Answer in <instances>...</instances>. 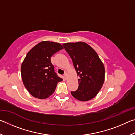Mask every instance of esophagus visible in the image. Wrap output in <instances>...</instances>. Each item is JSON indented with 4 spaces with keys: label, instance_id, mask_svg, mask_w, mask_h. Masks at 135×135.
Here are the masks:
<instances>
[{
    "label": "esophagus",
    "instance_id": "1",
    "mask_svg": "<svg viewBox=\"0 0 135 135\" xmlns=\"http://www.w3.org/2000/svg\"><path fill=\"white\" fill-rule=\"evenodd\" d=\"M64 77H65V79H67V73H65V74H64Z\"/></svg>",
    "mask_w": 135,
    "mask_h": 135
}]
</instances>
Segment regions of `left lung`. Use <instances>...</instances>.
Wrapping results in <instances>:
<instances>
[{
	"mask_svg": "<svg viewBox=\"0 0 135 135\" xmlns=\"http://www.w3.org/2000/svg\"><path fill=\"white\" fill-rule=\"evenodd\" d=\"M72 59L77 76L79 88L72 96L80 101L93 99L100 90L105 80V68L97 52L85 42L62 45Z\"/></svg>",
	"mask_w": 135,
	"mask_h": 135,
	"instance_id": "1",
	"label": "left lung"
}]
</instances>
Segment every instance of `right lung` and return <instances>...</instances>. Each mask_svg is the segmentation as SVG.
<instances>
[{
    "mask_svg": "<svg viewBox=\"0 0 135 135\" xmlns=\"http://www.w3.org/2000/svg\"><path fill=\"white\" fill-rule=\"evenodd\" d=\"M60 43L43 41L35 46L24 58L21 67L22 82L28 92L38 99L48 98L62 81L55 73L51 58L62 49Z\"/></svg>",
    "mask_w": 135,
    "mask_h": 135,
    "instance_id": "right-lung-1",
    "label": "right lung"
}]
</instances>
